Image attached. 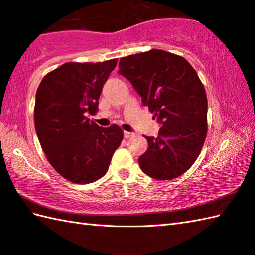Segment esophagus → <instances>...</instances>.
I'll return each mask as SVG.
<instances>
[{
	"label": "esophagus",
	"mask_w": 255,
	"mask_h": 255,
	"mask_svg": "<svg viewBox=\"0 0 255 255\" xmlns=\"http://www.w3.org/2000/svg\"><path fill=\"white\" fill-rule=\"evenodd\" d=\"M134 136L133 132H128V131H124V137L126 139H130Z\"/></svg>",
	"instance_id": "34e87169"
}]
</instances>
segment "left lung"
Returning a JSON list of instances; mask_svg holds the SVG:
<instances>
[{"label": "left lung", "instance_id": "obj_1", "mask_svg": "<svg viewBox=\"0 0 255 255\" xmlns=\"http://www.w3.org/2000/svg\"><path fill=\"white\" fill-rule=\"evenodd\" d=\"M118 73L130 81L141 102L162 126L147 137L141 170L155 180H173L196 161L207 134V96L186 59L152 49L122 58Z\"/></svg>", "mask_w": 255, "mask_h": 255}]
</instances>
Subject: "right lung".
<instances>
[{
	"instance_id": "add662e5",
	"label": "right lung",
	"mask_w": 255,
	"mask_h": 255,
	"mask_svg": "<svg viewBox=\"0 0 255 255\" xmlns=\"http://www.w3.org/2000/svg\"><path fill=\"white\" fill-rule=\"evenodd\" d=\"M116 64L117 59L64 63L37 89V137L51 166L72 183L88 184L104 175L124 138L117 125L101 127L86 117L99 111L103 86Z\"/></svg>"
}]
</instances>
